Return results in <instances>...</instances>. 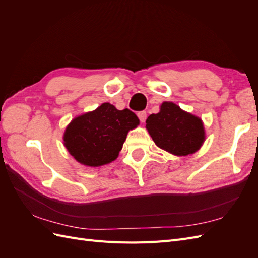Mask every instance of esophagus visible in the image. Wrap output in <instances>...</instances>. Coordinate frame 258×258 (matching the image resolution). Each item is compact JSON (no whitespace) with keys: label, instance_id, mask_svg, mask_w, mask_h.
Returning <instances> with one entry per match:
<instances>
[{"label":"esophagus","instance_id":"obj_1","mask_svg":"<svg viewBox=\"0 0 258 258\" xmlns=\"http://www.w3.org/2000/svg\"><path fill=\"white\" fill-rule=\"evenodd\" d=\"M138 117H139L140 121H141V122H144V121H145V119H146V112H145V111L139 112V113H138Z\"/></svg>","mask_w":258,"mask_h":258}]
</instances>
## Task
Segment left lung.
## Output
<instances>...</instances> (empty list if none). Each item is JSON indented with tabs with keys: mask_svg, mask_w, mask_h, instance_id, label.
I'll list each match as a JSON object with an SVG mask.
<instances>
[{
	"mask_svg": "<svg viewBox=\"0 0 258 258\" xmlns=\"http://www.w3.org/2000/svg\"><path fill=\"white\" fill-rule=\"evenodd\" d=\"M146 129L156 145L175 156L196 153L206 140L201 118L170 101L162 102L157 114L147 117Z\"/></svg>",
	"mask_w": 258,
	"mask_h": 258,
	"instance_id": "8db88e82",
	"label": "left lung"
}]
</instances>
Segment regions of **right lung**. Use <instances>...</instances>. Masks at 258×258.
<instances>
[{
	"mask_svg": "<svg viewBox=\"0 0 258 258\" xmlns=\"http://www.w3.org/2000/svg\"><path fill=\"white\" fill-rule=\"evenodd\" d=\"M137 115L111 103L71 120L64 131L63 144L70 155L86 167H101L118 157L128 132L138 127Z\"/></svg>",
	"mask_w": 258,
	"mask_h": 258,
	"instance_id": "add662e5",
	"label": "right lung"
}]
</instances>
